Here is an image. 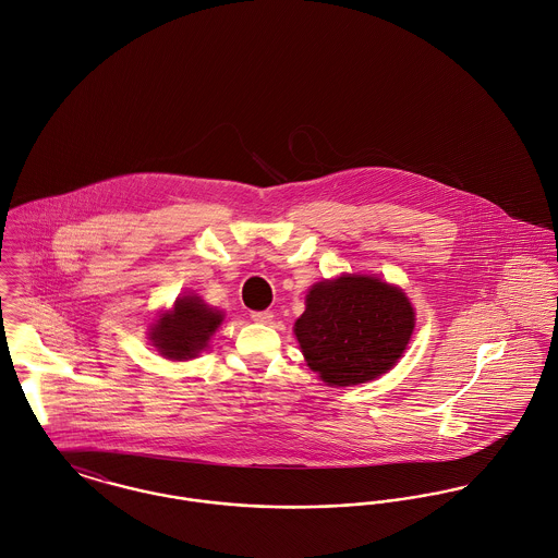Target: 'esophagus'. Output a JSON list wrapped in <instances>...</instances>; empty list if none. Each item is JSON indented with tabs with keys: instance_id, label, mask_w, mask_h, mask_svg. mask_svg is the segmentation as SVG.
<instances>
[{
	"instance_id": "obj_1",
	"label": "esophagus",
	"mask_w": 558,
	"mask_h": 558,
	"mask_svg": "<svg viewBox=\"0 0 558 558\" xmlns=\"http://www.w3.org/2000/svg\"><path fill=\"white\" fill-rule=\"evenodd\" d=\"M250 316H252V320H254V323L267 325V323H271V318H274V312H271V310H260V312H252Z\"/></svg>"
}]
</instances>
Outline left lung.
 <instances>
[{"label":"left lung","mask_w":558,"mask_h":558,"mask_svg":"<svg viewBox=\"0 0 558 558\" xmlns=\"http://www.w3.org/2000/svg\"><path fill=\"white\" fill-rule=\"evenodd\" d=\"M413 329L415 310L402 289L355 274L316 282L295 320L310 371L336 387L368 383L391 371Z\"/></svg>","instance_id":"1"}]
</instances>
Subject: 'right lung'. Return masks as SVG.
<instances>
[{
	"label": "right lung",
	"mask_w": 558,
	"mask_h": 558,
	"mask_svg": "<svg viewBox=\"0 0 558 558\" xmlns=\"http://www.w3.org/2000/svg\"><path fill=\"white\" fill-rule=\"evenodd\" d=\"M222 318L220 310L209 308L198 295H182L151 325L149 340L162 357L186 362L207 347Z\"/></svg>",
	"instance_id": "add662e5"
}]
</instances>
